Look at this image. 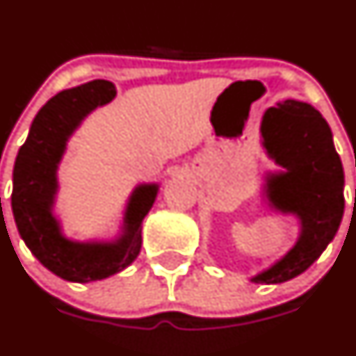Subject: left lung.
Here are the masks:
<instances>
[{"mask_svg":"<svg viewBox=\"0 0 356 356\" xmlns=\"http://www.w3.org/2000/svg\"><path fill=\"white\" fill-rule=\"evenodd\" d=\"M260 134L267 156L281 167L265 174L264 196L272 210L298 218L300 236L250 281L281 284L303 274L336 236L344 213V172L331 127L308 103L286 99L268 108Z\"/></svg>","mask_w":356,"mask_h":356,"instance_id":"8db88e82","label":"left lung"}]
</instances>
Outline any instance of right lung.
Returning a JSON list of instances; mask_svg holds the SVG:
<instances>
[{"mask_svg":"<svg viewBox=\"0 0 356 356\" xmlns=\"http://www.w3.org/2000/svg\"><path fill=\"white\" fill-rule=\"evenodd\" d=\"M117 91L108 81H91L53 96L32 120L13 167L12 210L20 238L48 270L70 282L102 281L124 270L141 251V224L152 210L158 184L131 193L120 232L111 241L67 238L53 213L58 165L67 143L91 111L108 105Z\"/></svg>","mask_w":356,"mask_h":356,"instance_id":"right-lung-1","label":"right lung"}]
</instances>
